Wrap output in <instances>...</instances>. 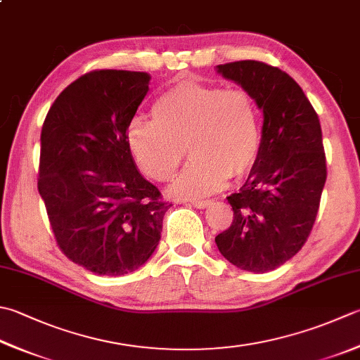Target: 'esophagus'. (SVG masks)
Listing matches in <instances>:
<instances>
[{"label": "esophagus", "mask_w": 360, "mask_h": 360, "mask_svg": "<svg viewBox=\"0 0 360 360\" xmlns=\"http://www.w3.org/2000/svg\"><path fill=\"white\" fill-rule=\"evenodd\" d=\"M212 201L210 200H204V201H190V206H193L196 209H206L207 206H210Z\"/></svg>", "instance_id": "34e87169"}]
</instances>
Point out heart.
Segmentation results:
<instances>
[{
  "instance_id": "obj_1",
  "label": "heart",
  "mask_w": 360,
  "mask_h": 360,
  "mask_svg": "<svg viewBox=\"0 0 360 360\" xmlns=\"http://www.w3.org/2000/svg\"><path fill=\"white\" fill-rule=\"evenodd\" d=\"M153 117L134 118L126 143L140 170L154 181L173 178L187 146L193 159L170 187L176 198L215 193L229 176L242 178L257 164L260 110L248 90L184 79L156 98Z\"/></svg>"
}]
</instances>
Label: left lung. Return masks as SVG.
<instances>
[{
	"label": "left lung",
	"instance_id": "1",
	"mask_svg": "<svg viewBox=\"0 0 360 360\" xmlns=\"http://www.w3.org/2000/svg\"><path fill=\"white\" fill-rule=\"evenodd\" d=\"M217 73L255 96L264 114L262 150L237 193L231 226L215 237L237 269L266 273L306 243L326 182L321 126L304 91L278 67L257 60L217 65Z\"/></svg>",
	"mask_w": 360,
	"mask_h": 360
}]
</instances>
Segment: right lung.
I'll return each mask as SVG.
<instances>
[{
  "label": "right lung",
  "mask_w": 360,
  "mask_h": 360,
  "mask_svg": "<svg viewBox=\"0 0 360 360\" xmlns=\"http://www.w3.org/2000/svg\"><path fill=\"white\" fill-rule=\"evenodd\" d=\"M150 79L126 70L84 75L56 98L41 128L37 187L56 242L103 276L128 274L153 256L172 206L126 143Z\"/></svg>",
  "instance_id": "add662e5"
}]
</instances>
